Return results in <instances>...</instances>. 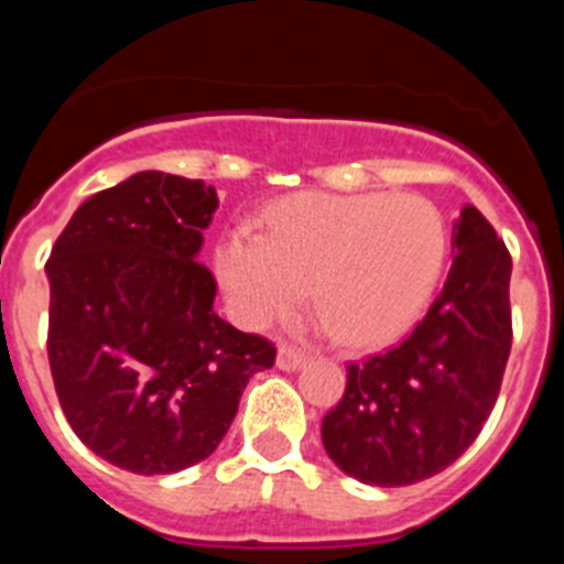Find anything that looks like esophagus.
<instances>
[{
	"instance_id": "1",
	"label": "esophagus",
	"mask_w": 564,
	"mask_h": 564,
	"mask_svg": "<svg viewBox=\"0 0 564 564\" xmlns=\"http://www.w3.org/2000/svg\"><path fill=\"white\" fill-rule=\"evenodd\" d=\"M307 358L305 350H299L296 344H288L282 341L279 344V352H276V364H279V370H296V367H302Z\"/></svg>"
}]
</instances>
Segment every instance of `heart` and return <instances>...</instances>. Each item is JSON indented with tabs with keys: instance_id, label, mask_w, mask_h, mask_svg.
I'll return each instance as SVG.
<instances>
[{
	"instance_id": "1",
	"label": "heart",
	"mask_w": 564,
	"mask_h": 564,
	"mask_svg": "<svg viewBox=\"0 0 564 564\" xmlns=\"http://www.w3.org/2000/svg\"><path fill=\"white\" fill-rule=\"evenodd\" d=\"M268 234L237 228L220 276L237 316L265 327L316 285L318 307L350 347L395 341L415 325L446 262V223L415 194H296Z\"/></svg>"
}]
</instances>
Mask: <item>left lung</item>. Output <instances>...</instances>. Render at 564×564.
<instances>
[{"label":"left lung","mask_w":564,"mask_h":564,"mask_svg":"<svg viewBox=\"0 0 564 564\" xmlns=\"http://www.w3.org/2000/svg\"><path fill=\"white\" fill-rule=\"evenodd\" d=\"M452 268L426 316L387 352L347 364L322 443L367 486H412L457 460L495 410L511 352V253L466 206Z\"/></svg>","instance_id":"1"}]
</instances>
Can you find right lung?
Returning a JSON list of instances; mask_svg holds the SVG:
<instances>
[{
	"label": "right lung",
	"mask_w": 564,
	"mask_h": 564,
	"mask_svg": "<svg viewBox=\"0 0 564 564\" xmlns=\"http://www.w3.org/2000/svg\"><path fill=\"white\" fill-rule=\"evenodd\" d=\"M214 186L138 172L93 194L47 259V358L67 423L98 457L172 475L226 437L248 378L276 361L265 336L212 311L197 257Z\"/></svg>",
	"instance_id": "obj_1"
}]
</instances>
